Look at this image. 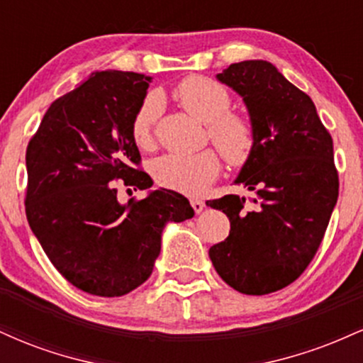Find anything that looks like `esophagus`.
I'll list each match as a JSON object with an SVG mask.
<instances>
[{"instance_id": "1", "label": "esophagus", "mask_w": 363, "mask_h": 363, "mask_svg": "<svg viewBox=\"0 0 363 363\" xmlns=\"http://www.w3.org/2000/svg\"><path fill=\"white\" fill-rule=\"evenodd\" d=\"M191 206H193L196 213H201L205 210V201H201V199H191Z\"/></svg>"}]
</instances>
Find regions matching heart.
<instances>
[{"label":"heart","instance_id":"heart-1","mask_svg":"<svg viewBox=\"0 0 363 363\" xmlns=\"http://www.w3.org/2000/svg\"><path fill=\"white\" fill-rule=\"evenodd\" d=\"M174 99L193 118L208 124V136L228 164L239 167L249 160L256 145V131L249 118L228 111L232 99L223 85L205 77H189L174 89ZM157 111V97H148L133 118L131 136L140 148L152 145ZM218 172L220 158L213 150L189 155L169 153L153 164L158 184L191 196L201 194Z\"/></svg>","mask_w":363,"mask_h":363}]
</instances>
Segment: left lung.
Segmentation results:
<instances>
[{"label": "left lung", "instance_id": "8db88e82", "mask_svg": "<svg viewBox=\"0 0 363 363\" xmlns=\"http://www.w3.org/2000/svg\"><path fill=\"white\" fill-rule=\"evenodd\" d=\"M216 80L242 97L256 145L235 179L251 203L237 194L206 203L230 220L208 254L232 289L266 295L297 280L318 252L338 199L333 140L312 99L272 62H234Z\"/></svg>", "mask_w": 363, "mask_h": 363}]
</instances>
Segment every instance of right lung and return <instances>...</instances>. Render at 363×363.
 Returning <instances> with one entry per match:
<instances>
[{
    "instance_id": "add662e5",
    "label": "right lung",
    "mask_w": 363,
    "mask_h": 363,
    "mask_svg": "<svg viewBox=\"0 0 363 363\" xmlns=\"http://www.w3.org/2000/svg\"><path fill=\"white\" fill-rule=\"evenodd\" d=\"M150 82L133 72L91 73L51 104L25 155L32 232L66 280L99 297H121L147 281L165 225L194 215L184 196L169 189L118 201L112 181L153 184L133 167L141 157L131 136Z\"/></svg>"
}]
</instances>
